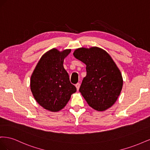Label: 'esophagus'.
<instances>
[{
    "mask_svg": "<svg viewBox=\"0 0 150 150\" xmlns=\"http://www.w3.org/2000/svg\"><path fill=\"white\" fill-rule=\"evenodd\" d=\"M76 87L77 91H79V88H80V84H79V83H77V84H76Z\"/></svg>",
    "mask_w": 150,
    "mask_h": 150,
    "instance_id": "obj_1",
    "label": "esophagus"
}]
</instances>
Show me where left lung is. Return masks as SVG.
<instances>
[{"instance_id": "1", "label": "left lung", "mask_w": 150, "mask_h": 150, "mask_svg": "<svg viewBox=\"0 0 150 150\" xmlns=\"http://www.w3.org/2000/svg\"><path fill=\"white\" fill-rule=\"evenodd\" d=\"M74 56L86 65V74L79 92L89 106L104 111L115 103L123 84L119 68L106 51L98 47H80Z\"/></svg>"}]
</instances>
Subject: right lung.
<instances>
[{"label": "right lung", "mask_w": 150, "mask_h": 150, "mask_svg": "<svg viewBox=\"0 0 150 150\" xmlns=\"http://www.w3.org/2000/svg\"><path fill=\"white\" fill-rule=\"evenodd\" d=\"M71 51H59L56 48L49 50L40 57L31 75L30 86L33 96L40 106L49 111L61 110L76 91L63 66Z\"/></svg>", "instance_id": "add662e5"}]
</instances>
